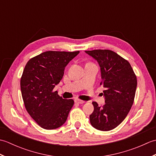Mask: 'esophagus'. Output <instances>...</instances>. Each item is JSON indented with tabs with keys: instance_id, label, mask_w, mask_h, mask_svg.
<instances>
[{
	"instance_id": "34e87169",
	"label": "esophagus",
	"mask_w": 156,
	"mask_h": 156,
	"mask_svg": "<svg viewBox=\"0 0 156 156\" xmlns=\"http://www.w3.org/2000/svg\"><path fill=\"white\" fill-rule=\"evenodd\" d=\"M75 102H76V103H79V104H83V103H84L85 101H82V100H80V99L76 98V99H75Z\"/></svg>"
}]
</instances>
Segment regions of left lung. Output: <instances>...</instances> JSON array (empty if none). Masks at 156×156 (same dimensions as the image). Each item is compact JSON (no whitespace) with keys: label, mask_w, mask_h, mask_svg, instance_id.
Listing matches in <instances>:
<instances>
[{"label":"left lung","mask_w":156,"mask_h":156,"mask_svg":"<svg viewBox=\"0 0 156 156\" xmlns=\"http://www.w3.org/2000/svg\"><path fill=\"white\" fill-rule=\"evenodd\" d=\"M98 62L101 70V85L105 104L98 107L92 102L94 111L90 115V123L101 131L117 127L127 117L133 105L137 88V77L129 62L109 49L85 51Z\"/></svg>","instance_id":"1"}]
</instances>
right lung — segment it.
<instances>
[{"mask_svg": "<svg viewBox=\"0 0 156 156\" xmlns=\"http://www.w3.org/2000/svg\"><path fill=\"white\" fill-rule=\"evenodd\" d=\"M79 52L45 51L25 66L20 82L23 100L29 115L42 128H58L68 118L74 100L62 98L53 90L62 79L66 66Z\"/></svg>", "mask_w": 156, "mask_h": 156, "instance_id": "add662e5", "label": "right lung"}]
</instances>
